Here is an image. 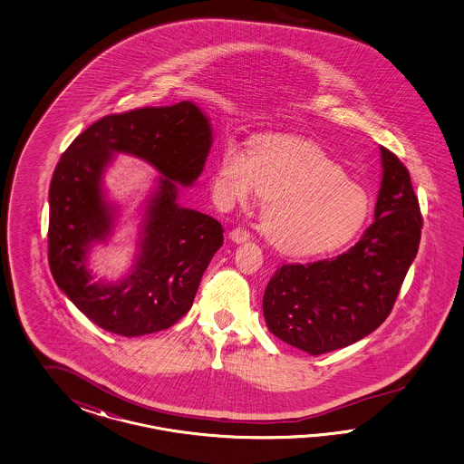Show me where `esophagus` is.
Wrapping results in <instances>:
<instances>
[{"label":"esophagus","instance_id":"obj_1","mask_svg":"<svg viewBox=\"0 0 464 464\" xmlns=\"http://www.w3.org/2000/svg\"><path fill=\"white\" fill-rule=\"evenodd\" d=\"M229 238L233 239L235 243H245V241L250 239V231L246 227H235L229 233Z\"/></svg>","mask_w":464,"mask_h":464}]
</instances>
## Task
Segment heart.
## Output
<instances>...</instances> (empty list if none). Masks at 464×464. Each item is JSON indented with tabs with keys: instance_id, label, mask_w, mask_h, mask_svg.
<instances>
[{
	"instance_id": "1",
	"label": "heart",
	"mask_w": 464,
	"mask_h": 464,
	"mask_svg": "<svg viewBox=\"0 0 464 464\" xmlns=\"http://www.w3.org/2000/svg\"><path fill=\"white\" fill-rule=\"evenodd\" d=\"M216 188L229 200L260 194L262 229L287 255L328 252L353 238L364 226L371 202L364 188L324 150L291 136L255 140L252 156L229 142L219 158Z\"/></svg>"
}]
</instances>
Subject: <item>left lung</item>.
I'll return each instance as SVG.
<instances>
[{"mask_svg": "<svg viewBox=\"0 0 464 464\" xmlns=\"http://www.w3.org/2000/svg\"><path fill=\"white\" fill-rule=\"evenodd\" d=\"M382 180L374 223L347 252L285 264L268 281V330L295 349L320 355L367 337L393 309L420 245L421 214L407 167L381 146Z\"/></svg>", "mask_w": 464, "mask_h": 464, "instance_id": "left-lung-1", "label": "left lung"}]
</instances>
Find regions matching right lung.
Here are the masks:
<instances>
[{
  "instance_id": "obj_1",
  "label": "right lung",
  "mask_w": 464,
  "mask_h": 464,
  "mask_svg": "<svg viewBox=\"0 0 464 464\" xmlns=\"http://www.w3.org/2000/svg\"><path fill=\"white\" fill-rule=\"evenodd\" d=\"M211 144L209 119L185 100L107 115L61 156L49 188V267L59 289L100 328L140 337L167 330L192 308L225 229L211 216L182 208L177 183L196 182ZM115 152L138 155L162 177L149 199L130 276L93 283L87 255L111 232L114 208L101 180Z\"/></svg>"
}]
</instances>
